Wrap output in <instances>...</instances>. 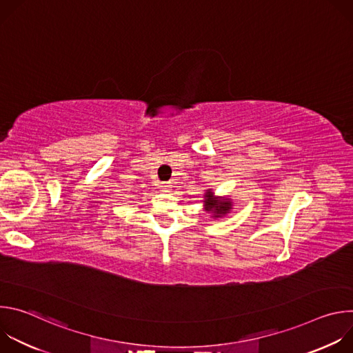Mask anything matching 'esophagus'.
<instances>
[{"instance_id": "1", "label": "esophagus", "mask_w": 353, "mask_h": 353, "mask_svg": "<svg viewBox=\"0 0 353 353\" xmlns=\"http://www.w3.org/2000/svg\"><path fill=\"white\" fill-rule=\"evenodd\" d=\"M169 187H170V184H169V183H162V184H161V188H162V190H165V191H166V190H169Z\"/></svg>"}]
</instances>
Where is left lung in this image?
I'll return each mask as SVG.
<instances>
[{
  "label": "left lung",
  "instance_id": "1",
  "mask_svg": "<svg viewBox=\"0 0 353 353\" xmlns=\"http://www.w3.org/2000/svg\"><path fill=\"white\" fill-rule=\"evenodd\" d=\"M205 211L211 212L214 218H222L232 210V199L226 196H215L212 190H207L204 194Z\"/></svg>",
  "mask_w": 353,
  "mask_h": 353
}]
</instances>
